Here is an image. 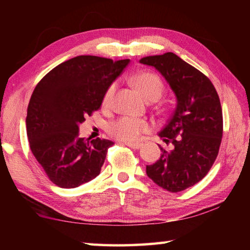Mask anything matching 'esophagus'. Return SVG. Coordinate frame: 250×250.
<instances>
[{
	"label": "esophagus",
	"instance_id": "obj_1",
	"mask_svg": "<svg viewBox=\"0 0 250 250\" xmlns=\"http://www.w3.org/2000/svg\"><path fill=\"white\" fill-rule=\"evenodd\" d=\"M125 146H128L129 147H131V149H140L141 147V145L140 143H131V142H128V143H125Z\"/></svg>",
	"mask_w": 250,
	"mask_h": 250
}]
</instances>
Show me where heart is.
<instances>
[{
    "label": "heart",
    "instance_id": "1",
    "mask_svg": "<svg viewBox=\"0 0 250 250\" xmlns=\"http://www.w3.org/2000/svg\"><path fill=\"white\" fill-rule=\"evenodd\" d=\"M132 83L143 98L147 101H156L163 95L164 86L162 80L154 74L141 73L135 75L132 77ZM115 90L116 84L113 83L105 91L103 99L104 107H109L111 104ZM149 129L150 125L146 120L131 117H121L109 125L108 131L111 137L118 139V140L124 142H135L140 139L143 133L147 132Z\"/></svg>",
    "mask_w": 250,
    "mask_h": 250
}]
</instances>
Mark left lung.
<instances>
[{
    "mask_svg": "<svg viewBox=\"0 0 250 250\" xmlns=\"http://www.w3.org/2000/svg\"><path fill=\"white\" fill-rule=\"evenodd\" d=\"M158 69L176 96V108L159 135L174 149L146 166L156 185L177 193L195 185L210 170L223 137V112L217 91L206 76L173 53L140 59Z\"/></svg>",
    "mask_w": 250,
    "mask_h": 250,
    "instance_id": "1",
    "label": "left lung"
}]
</instances>
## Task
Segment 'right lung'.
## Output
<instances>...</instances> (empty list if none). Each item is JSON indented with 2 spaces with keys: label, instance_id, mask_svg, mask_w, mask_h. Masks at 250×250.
Returning a JSON list of instances; mask_svg holds the SVG:
<instances>
[{
  "label": "right lung",
  "instance_id": "1",
  "mask_svg": "<svg viewBox=\"0 0 250 250\" xmlns=\"http://www.w3.org/2000/svg\"><path fill=\"white\" fill-rule=\"evenodd\" d=\"M129 62L83 55L59 64L36 84L27 107L29 147L59 188H77L99 175L113 142L79 138V125L100 108Z\"/></svg>",
  "mask_w": 250,
  "mask_h": 250
}]
</instances>
